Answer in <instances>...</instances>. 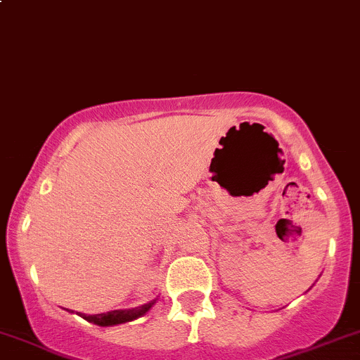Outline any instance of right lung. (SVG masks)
I'll list each match as a JSON object with an SVG mask.
<instances>
[{
    "label": "right lung",
    "mask_w": 360,
    "mask_h": 360,
    "mask_svg": "<svg viewBox=\"0 0 360 360\" xmlns=\"http://www.w3.org/2000/svg\"><path fill=\"white\" fill-rule=\"evenodd\" d=\"M157 303V300L150 301L146 304H141V307L136 308H129V310H112V311H106V314H96V315H85V314H76L79 317H83L85 321L92 322L96 326H103V328H108V326H116V324H125V322H132L136 319L143 317L146 311H150V308ZM72 314V311H71Z\"/></svg>",
    "instance_id": "obj_1"
}]
</instances>
